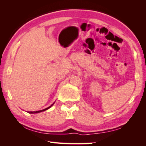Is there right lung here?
<instances>
[{"instance_id": "add662e5", "label": "right lung", "mask_w": 146, "mask_h": 146, "mask_svg": "<svg viewBox=\"0 0 146 146\" xmlns=\"http://www.w3.org/2000/svg\"><path fill=\"white\" fill-rule=\"evenodd\" d=\"M53 104H54V103L52 105H51L50 106H49V107L47 108H46V109H44V110H42L36 111H28V113H31V114H33V113H40V112H42V111H46V110H48L49 108H50L51 107V106H52Z\"/></svg>"}]
</instances>
